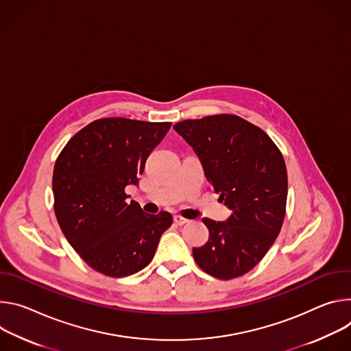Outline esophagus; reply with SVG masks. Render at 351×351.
Masks as SVG:
<instances>
[{"mask_svg":"<svg viewBox=\"0 0 351 351\" xmlns=\"http://www.w3.org/2000/svg\"><path fill=\"white\" fill-rule=\"evenodd\" d=\"M174 221H176L178 226H184V224H186L189 220L185 219V217H182V216H180V215H176V216H174Z\"/></svg>","mask_w":351,"mask_h":351,"instance_id":"1","label":"esophagus"}]
</instances>
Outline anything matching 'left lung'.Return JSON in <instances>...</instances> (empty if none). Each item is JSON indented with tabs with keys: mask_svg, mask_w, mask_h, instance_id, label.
Returning <instances> with one entry per match:
<instances>
[{
	"mask_svg": "<svg viewBox=\"0 0 351 351\" xmlns=\"http://www.w3.org/2000/svg\"><path fill=\"white\" fill-rule=\"evenodd\" d=\"M205 176L231 210L226 221L204 217L205 245L192 255L208 275L230 280L254 269L276 241L286 215L287 170L282 152L259 127L234 114L177 123Z\"/></svg>",
	"mask_w": 351,
	"mask_h": 351,
	"instance_id": "1",
	"label": "left lung"
}]
</instances>
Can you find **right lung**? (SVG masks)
I'll list each match as a JSON object with an SVG mask.
<instances>
[{
    "label": "right lung",
    "instance_id": "right-lung-1",
    "mask_svg": "<svg viewBox=\"0 0 351 351\" xmlns=\"http://www.w3.org/2000/svg\"><path fill=\"white\" fill-rule=\"evenodd\" d=\"M170 127L100 119L76 132L58 154L53 173L57 221L71 247L101 275L125 278L147 266L173 223L169 212L145 213L125 193Z\"/></svg>",
    "mask_w": 351,
    "mask_h": 351
}]
</instances>
